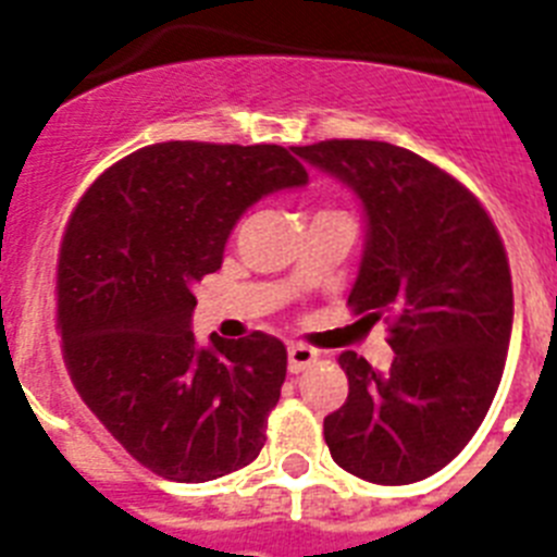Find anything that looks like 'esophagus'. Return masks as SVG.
<instances>
[{
  "mask_svg": "<svg viewBox=\"0 0 557 557\" xmlns=\"http://www.w3.org/2000/svg\"><path fill=\"white\" fill-rule=\"evenodd\" d=\"M287 357H289V373H304L307 368H312L318 362V351L309 346H301V343H293L287 348Z\"/></svg>",
  "mask_w": 557,
  "mask_h": 557,
  "instance_id": "obj_1",
  "label": "esophagus"
}]
</instances>
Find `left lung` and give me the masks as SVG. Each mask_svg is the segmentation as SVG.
Segmentation results:
<instances>
[{"label": "left lung", "instance_id": "obj_1", "mask_svg": "<svg viewBox=\"0 0 557 557\" xmlns=\"http://www.w3.org/2000/svg\"><path fill=\"white\" fill-rule=\"evenodd\" d=\"M293 152L362 206L348 304L391 323L396 354L387 371L339 354L348 398L323 418L329 451L376 485L424 480L469 444L505 371L513 287L499 234L466 186L405 147L332 139Z\"/></svg>", "mask_w": 557, "mask_h": 557}]
</instances>
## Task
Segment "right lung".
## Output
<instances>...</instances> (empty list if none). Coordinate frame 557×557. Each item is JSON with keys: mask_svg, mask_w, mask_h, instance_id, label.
Segmentation results:
<instances>
[{"mask_svg": "<svg viewBox=\"0 0 557 557\" xmlns=\"http://www.w3.org/2000/svg\"><path fill=\"white\" fill-rule=\"evenodd\" d=\"M278 145L164 141L102 172L63 234L58 326L77 393L141 466L175 482L243 469L264 446L287 348L253 332L200 346L195 284L273 191L307 186Z\"/></svg>", "mask_w": 557, "mask_h": 557, "instance_id": "right-lung-1", "label": "right lung"}]
</instances>
